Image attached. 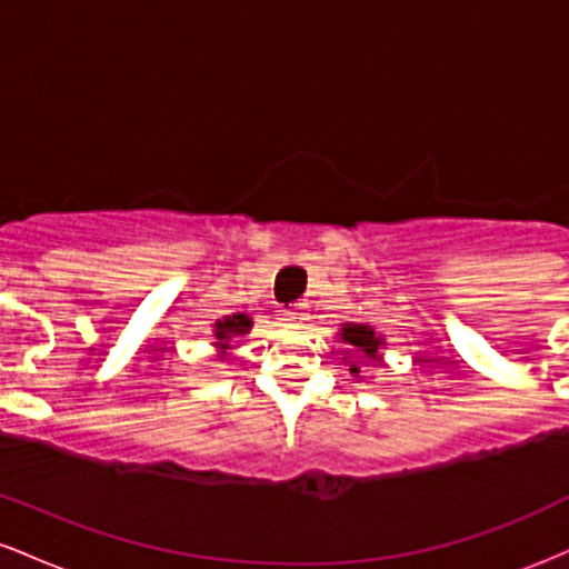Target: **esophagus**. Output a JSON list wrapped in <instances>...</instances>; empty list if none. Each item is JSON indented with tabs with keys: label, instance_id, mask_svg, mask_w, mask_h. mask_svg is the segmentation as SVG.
Instances as JSON below:
<instances>
[{
	"label": "esophagus",
	"instance_id": "34e87169",
	"mask_svg": "<svg viewBox=\"0 0 569 569\" xmlns=\"http://www.w3.org/2000/svg\"><path fill=\"white\" fill-rule=\"evenodd\" d=\"M280 316H283V321L289 323V326H299V323L307 321V310H305L302 305L289 307V310H283V312H280Z\"/></svg>",
	"mask_w": 569,
	"mask_h": 569
}]
</instances>
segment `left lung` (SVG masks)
<instances>
[{
  "label": "left lung",
  "instance_id": "8db88e82",
  "mask_svg": "<svg viewBox=\"0 0 569 569\" xmlns=\"http://www.w3.org/2000/svg\"><path fill=\"white\" fill-rule=\"evenodd\" d=\"M337 339L342 345H348L350 356H345V363H350V375L358 382L363 380L369 369H375V363L380 361V350H385V337L375 326L369 323H342L337 331ZM353 361L350 362L349 358Z\"/></svg>",
  "mask_w": 569,
  "mask_h": 569
}]
</instances>
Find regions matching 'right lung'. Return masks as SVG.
Returning <instances> with one entry per match:
<instances>
[{
	"label": "right lung",
	"mask_w": 569,
	"mask_h": 569,
	"mask_svg": "<svg viewBox=\"0 0 569 569\" xmlns=\"http://www.w3.org/2000/svg\"><path fill=\"white\" fill-rule=\"evenodd\" d=\"M253 318L248 312H232V316L219 318L217 323L211 326V337H213V348H217V358L219 361H227L232 352V339L243 337L251 331Z\"/></svg>",
	"instance_id": "right-lung-1"
}]
</instances>
